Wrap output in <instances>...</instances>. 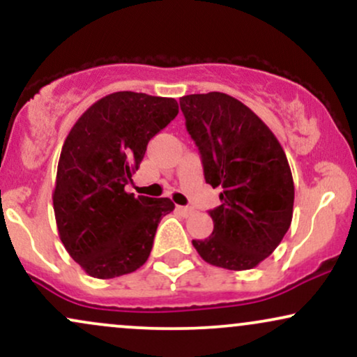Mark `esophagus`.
I'll use <instances>...</instances> for the list:
<instances>
[{
    "label": "esophagus",
    "mask_w": 357,
    "mask_h": 357,
    "mask_svg": "<svg viewBox=\"0 0 357 357\" xmlns=\"http://www.w3.org/2000/svg\"><path fill=\"white\" fill-rule=\"evenodd\" d=\"M178 211L181 213L183 216H190V215H192V208H190V206H178Z\"/></svg>",
    "instance_id": "34e87169"
}]
</instances>
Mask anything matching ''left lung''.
Masks as SVG:
<instances>
[{
  "label": "left lung",
  "instance_id": "8db88e82",
  "mask_svg": "<svg viewBox=\"0 0 357 357\" xmlns=\"http://www.w3.org/2000/svg\"><path fill=\"white\" fill-rule=\"evenodd\" d=\"M186 129L202 154L204 179L221 188L210 210L211 236L192 240L208 264L228 270L257 267L292 223L294 179L280 142L265 122L221 92L179 99Z\"/></svg>",
  "mask_w": 357,
  "mask_h": 357
}]
</instances>
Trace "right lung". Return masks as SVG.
<instances>
[{
	"mask_svg": "<svg viewBox=\"0 0 357 357\" xmlns=\"http://www.w3.org/2000/svg\"><path fill=\"white\" fill-rule=\"evenodd\" d=\"M178 102L116 92L82 114L61 147L53 210L63 247L90 277L114 278L146 264L169 198L126 192L147 142L178 116Z\"/></svg>",
	"mask_w": 357,
	"mask_h": 357,
	"instance_id": "obj_1",
	"label": "right lung"
}]
</instances>
